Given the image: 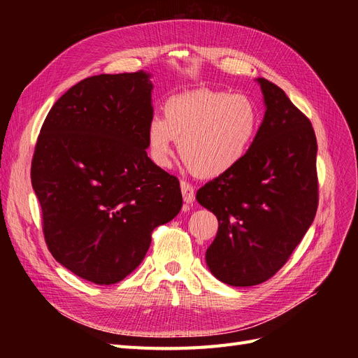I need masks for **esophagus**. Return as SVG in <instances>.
I'll return each mask as SVG.
<instances>
[{
	"instance_id": "1",
	"label": "esophagus",
	"mask_w": 358,
	"mask_h": 358,
	"mask_svg": "<svg viewBox=\"0 0 358 358\" xmlns=\"http://www.w3.org/2000/svg\"><path fill=\"white\" fill-rule=\"evenodd\" d=\"M180 189H182L183 200H185V203L191 204L194 199H196V196H194V187L187 180H180Z\"/></svg>"
}]
</instances>
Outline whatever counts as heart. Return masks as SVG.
<instances>
[{"instance_id": "heart-1", "label": "heart", "mask_w": 358, "mask_h": 358, "mask_svg": "<svg viewBox=\"0 0 358 358\" xmlns=\"http://www.w3.org/2000/svg\"><path fill=\"white\" fill-rule=\"evenodd\" d=\"M166 117L154 116L148 128L150 154L167 166L182 142V157L201 176L233 170L251 150L259 128V112L246 95L197 90L166 103Z\"/></svg>"}]
</instances>
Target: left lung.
Listing matches in <instances>:
<instances>
[{"label":"left lung","mask_w":358,"mask_h":358,"mask_svg":"<svg viewBox=\"0 0 358 358\" xmlns=\"http://www.w3.org/2000/svg\"><path fill=\"white\" fill-rule=\"evenodd\" d=\"M257 82L266 112L251 150L196 197L218 218L206 264L231 287L272 278L306 234L318 208L312 124L279 86L262 78Z\"/></svg>","instance_id":"obj_1"}]
</instances>
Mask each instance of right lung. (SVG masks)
<instances>
[{
  "mask_svg": "<svg viewBox=\"0 0 358 358\" xmlns=\"http://www.w3.org/2000/svg\"><path fill=\"white\" fill-rule=\"evenodd\" d=\"M150 74L83 79L53 104L37 140L31 183L53 258L99 285L143 262L150 234L182 208L179 180L146 154Z\"/></svg>",
  "mask_w": 358,
  "mask_h": 358,
  "instance_id": "add662e5",
  "label": "right lung"
}]
</instances>
